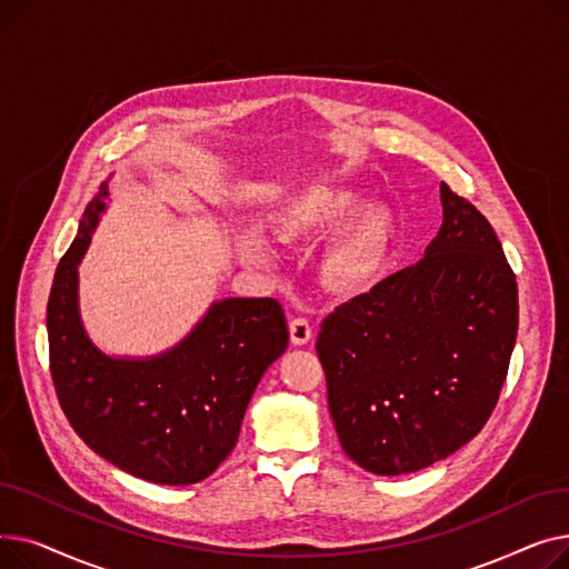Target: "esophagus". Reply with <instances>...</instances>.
I'll return each instance as SVG.
<instances>
[{"instance_id":"1","label":"esophagus","mask_w":569,"mask_h":569,"mask_svg":"<svg viewBox=\"0 0 569 569\" xmlns=\"http://www.w3.org/2000/svg\"><path fill=\"white\" fill-rule=\"evenodd\" d=\"M288 330H290L292 346H307L313 337V330H311V325H309L307 318H292L290 325H288Z\"/></svg>"}]
</instances>
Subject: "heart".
<instances>
[{"mask_svg":"<svg viewBox=\"0 0 569 569\" xmlns=\"http://www.w3.org/2000/svg\"><path fill=\"white\" fill-rule=\"evenodd\" d=\"M362 204V196L352 187L327 184L311 187L297 196L277 217V234L288 244L313 242L341 228L322 253V279L335 292H360L378 281L390 262L395 244V221L382 207ZM244 256L258 264L272 260L262 237L253 234L244 242Z\"/></svg>","mask_w":569,"mask_h":569,"instance_id":"obj_1","label":"heart"}]
</instances>
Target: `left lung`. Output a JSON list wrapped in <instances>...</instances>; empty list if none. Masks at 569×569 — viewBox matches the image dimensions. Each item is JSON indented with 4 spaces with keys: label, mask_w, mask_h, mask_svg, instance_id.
Returning <instances> with one entry per match:
<instances>
[{
    "label": "left lung",
    "mask_w": 569,
    "mask_h": 569,
    "mask_svg": "<svg viewBox=\"0 0 569 569\" xmlns=\"http://www.w3.org/2000/svg\"><path fill=\"white\" fill-rule=\"evenodd\" d=\"M440 202L425 258L341 305L316 341L343 452L376 475L422 470L480 433L517 341V279L491 223L445 182Z\"/></svg>",
    "instance_id": "obj_1"
}]
</instances>
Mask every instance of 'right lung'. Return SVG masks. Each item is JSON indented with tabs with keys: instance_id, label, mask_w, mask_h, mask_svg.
I'll return each mask as SVG.
<instances>
[{
	"instance_id": "1",
	"label": "right lung",
	"mask_w": 569,
	"mask_h": 569,
	"mask_svg": "<svg viewBox=\"0 0 569 569\" xmlns=\"http://www.w3.org/2000/svg\"><path fill=\"white\" fill-rule=\"evenodd\" d=\"M108 198L103 184L54 272L46 327L57 399L87 447L119 470L196 485L232 452L262 373L286 352V316L272 297H226L159 355L103 352L80 316L78 267Z\"/></svg>"
}]
</instances>
